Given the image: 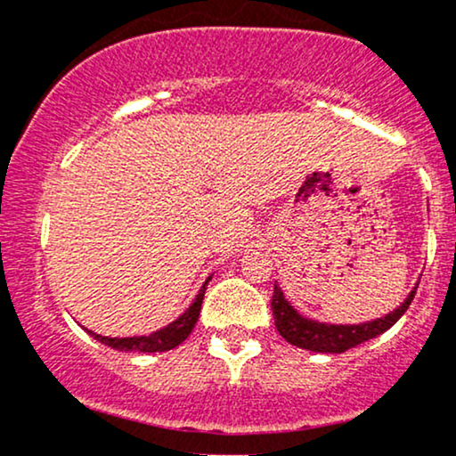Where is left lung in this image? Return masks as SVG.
Listing matches in <instances>:
<instances>
[{"label": "left lung", "mask_w": 456, "mask_h": 456, "mask_svg": "<svg viewBox=\"0 0 456 456\" xmlns=\"http://www.w3.org/2000/svg\"><path fill=\"white\" fill-rule=\"evenodd\" d=\"M418 285L410 291L405 302L390 311L388 315L373 319V322L364 323H326L317 322V319H308L296 311L289 305L282 289L274 282V296H272V315H274L276 330L287 343L296 345V347L308 349V352L319 354H343L355 345L369 341V338L379 337L386 330H390L403 317L411 305L413 296H416Z\"/></svg>", "instance_id": "1"}]
</instances>
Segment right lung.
I'll use <instances>...</instances> for the list:
<instances>
[{"mask_svg":"<svg viewBox=\"0 0 456 456\" xmlns=\"http://www.w3.org/2000/svg\"><path fill=\"white\" fill-rule=\"evenodd\" d=\"M210 281H212V274L208 276L206 282L201 285V289H199V294H197L195 300H192V305L188 306L186 311L175 319V322H171L169 326L156 330V332L145 334V337H124V338H119V337H102V334H96V332H92V330L86 328L87 334L96 338V341H101L104 345H109V347L118 349V352H141V354L169 352V349H174L180 343H184L188 338V334H191L192 328H195L199 313H201L203 296H206L208 282H210Z\"/></svg>","mask_w":456,"mask_h":456,"instance_id":"add662e5","label":"right lung"}]
</instances>
